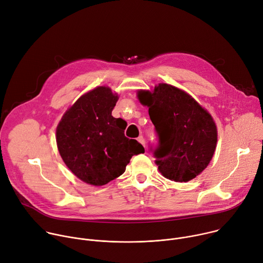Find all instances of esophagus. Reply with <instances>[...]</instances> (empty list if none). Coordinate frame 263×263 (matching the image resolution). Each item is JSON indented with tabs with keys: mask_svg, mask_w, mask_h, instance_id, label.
<instances>
[{
	"mask_svg": "<svg viewBox=\"0 0 263 263\" xmlns=\"http://www.w3.org/2000/svg\"><path fill=\"white\" fill-rule=\"evenodd\" d=\"M137 140H138V141H139V142H140V143L145 147V141H144V138H143V136H142V135H140V136L137 138Z\"/></svg>",
	"mask_w": 263,
	"mask_h": 263,
	"instance_id": "obj_1",
	"label": "esophagus"
}]
</instances>
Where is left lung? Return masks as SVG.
<instances>
[{
	"label": "left lung",
	"instance_id": "8db88e82",
	"mask_svg": "<svg viewBox=\"0 0 263 263\" xmlns=\"http://www.w3.org/2000/svg\"><path fill=\"white\" fill-rule=\"evenodd\" d=\"M137 97L148 107L159 137L154 156L161 175L175 182H187L200 175L212 159L217 141L209 112L187 92L165 83L152 92L139 90Z\"/></svg>",
	"mask_w": 263,
	"mask_h": 263
}]
</instances>
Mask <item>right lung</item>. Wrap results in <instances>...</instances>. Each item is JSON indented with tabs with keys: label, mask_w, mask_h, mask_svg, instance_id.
I'll return each mask as SVG.
<instances>
[{
	"label": "right lung",
	"mask_w": 263,
	"mask_h": 263,
	"mask_svg": "<svg viewBox=\"0 0 263 263\" xmlns=\"http://www.w3.org/2000/svg\"><path fill=\"white\" fill-rule=\"evenodd\" d=\"M118 100L109 87H96L74 102L57 126L62 160L87 184H107L125 172L133 155L144 153L137 140L125 136L127 123L112 117Z\"/></svg>",
	"instance_id": "1"
}]
</instances>
